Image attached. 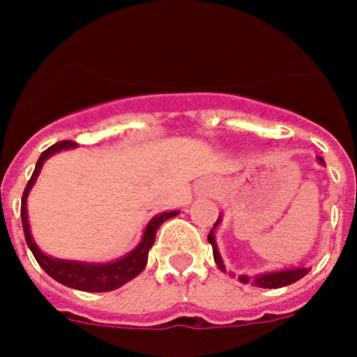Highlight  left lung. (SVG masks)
<instances>
[{
	"mask_svg": "<svg viewBox=\"0 0 357 357\" xmlns=\"http://www.w3.org/2000/svg\"><path fill=\"white\" fill-rule=\"evenodd\" d=\"M318 162L321 166H326L324 159L321 157H317ZM222 222V214L218 216L216 223L213 225L211 229L209 236H207V241L211 243V247H213V255H214V263L218 264V268L222 270V272L227 273V268L223 264L222 255H220V250H218V245H216V238H214V230L216 227L220 225ZM309 270L311 268H305V266H298V268H288V270H277V272H266V273H259V275H239L238 279L241 280L243 284H252V286H257V288H282V286H289L293 282H296L298 279H302L304 275H307ZM230 275H234V273H230Z\"/></svg>",
	"mask_w": 357,
	"mask_h": 357,
	"instance_id": "left-lung-1",
	"label": "left lung"
}]
</instances>
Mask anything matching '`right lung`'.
<instances>
[{"label": "right lung", "instance_id": "right-lung-1", "mask_svg": "<svg viewBox=\"0 0 357 357\" xmlns=\"http://www.w3.org/2000/svg\"><path fill=\"white\" fill-rule=\"evenodd\" d=\"M77 143L73 141H61L50 146L48 150H44L40 153L39 160L36 164V169L31 173V178L28 181L26 188H24L23 200H21V220H23V230H24V239H26L28 248L31 250L33 257L37 263L40 264L44 272L48 273L52 279L56 282L68 286L73 289H80V291H93V293H102V291H112V289L121 288L123 284H127L128 280L139 275L144 270L148 263V252H150L151 245L155 241L157 229L162 225L166 220L176 216L178 211H166L157 216H153L148 222L146 229L143 232L139 245L134 250L128 252L127 255H123L116 261H109V263H84V261H68V259H56L52 255L44 254L39 247H37L36 239L30 232V223H28V211H26V200L30 195L31 185L36 184L37 176H39L43 164L50 159L52 155L59 153L62 150H69L75 148Z\"/></svg>", "mask_w": 357, "mask_h": 357}]
</instances>
